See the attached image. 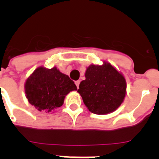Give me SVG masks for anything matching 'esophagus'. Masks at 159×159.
I'll return each mask as SVG.
<instances>
[{"label": "esophagus", "mask_w": 159, "mask_h": 159, "mask_svg": "<svg viewBox=\"0 0 159 159\" xmlns=\"http://www.w3.org/2000/svg\"><path fill=\"white\" fill-rule=\"evenodd\" d=\"M80 80H76L75 82V85H76V87H77V88H79V85H80Z\"/></svg>", "instance_id": "1"}]
</instances>
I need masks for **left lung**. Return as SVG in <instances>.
I'll return each instance as SVG.
<instances>
[{"label":"left lung","instance_id":"obj_1","mask_svg":"<svg viewBox=\"0 0 159 159\" xmlns=\"http://www.w3.org/2000/svg\"><path fill=\"white\" fill-rule=\"evenodd\" d=\"M77 92L88 110L97 115L113 112L121 105L126 95L124 76L111 64H91Z\"/></svg>","mask_w":159,"mask_h":159}]
</instances>
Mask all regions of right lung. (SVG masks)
Masks as SVG:
<instances>
[{"label":"right lung","instance_id":"add662e5","mask_svg":"<svg viewBox=\"0 0 159 159\" xmlns=\"http://www.w3.org/2000/svg\"><path fill=\"white\" fill-rule=\"evenodd\" d=\"M25 89L30 104L40 111L49 113L62 106L66 95L77 88L68 75L56 67L51 69L40 67L27 79Z\"/></svg>","mask_w":159,"mask_h":159}]
</instances>
